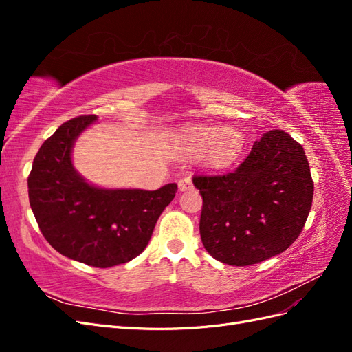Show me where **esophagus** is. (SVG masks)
I'll return each mask as SVG.
<instances>
[{"mask_svg":"<svg viewBox=\"0 0 352 352\" xmlns=\"http://www.w3.org/2000/svg\"><path fill=\"white\" fill-rule=\"evenodd\" d=\"M177 185L180 190H188L192 188V180H190V176H184L177 180Z\"/></svg>","mask_w":352,"mask_h":352,"instance_id":"1","label":"esophagus"}]
</instances>
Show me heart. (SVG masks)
<instances>
[{
  "instance_id": "b5f03b06",
  "label": "heart",
  "mask_w": 352,
  "mask_h": 352,
  "mask_svg": "<svg viewBox=\"0 0 352 352\" xmlns=\"http://www.w3.org/2000/svg\"><path fill=\"white\" fill-rule=\"evenodd\" d=\"M186 142L192 153L204 151V160L211 167L235 163L243 148V138L233 127H192L186 132Z\"/></svg>"
}]
</instances>
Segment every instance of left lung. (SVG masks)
I'll list each match as a JSON object with an SVG mask.
<instances>
[{
    "label": "left lung",
    "instance_id": "1",
    "mask_svg": "<svg viewBox=\"0 0 352 352\" xmlns=\"http://www.w3.org/2000/svg\"><path fill=\"white\" fill-rule=\"evenodd\" d=\"M202 197L199 233L212 258L251 265L289 248L313 204L314 182L304 148L270 131L230 173L195 175Z\"/></svg>",
    "mask_w": 352,
    "mask_h": 352
}]
</instances>
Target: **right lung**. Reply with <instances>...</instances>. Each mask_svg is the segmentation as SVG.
Listing matches in <instances>:
<instances>
[{
	"instance_id": "right-lung-1",
	"label": "right lung",
	"mask_w": 352,
	"mask_h": 352,
	"mask_svg": "<svg viewBox=\"0 0 352 352\" xmlns=\"http://www.w3.org/2000/svg\"><path fill=\"white\" fill-rule=\"evenodd\" d=\"M97 120L79 116L41 145L28 177L29 202L42 235L66 257L107 269L140 255L177 190L102 189L85 182L72 164L76 138Z\"/></svg>"
}]
</instances>
